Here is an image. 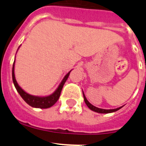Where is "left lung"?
Instances as JSON below:
<instances>
[{
    "instance_id": "left-lung-1",
    "label": "left lung",
    "mask_w": 146,
    "mask_h": 146,
    "mask_svg": "<svg viewBox=\"0 0 146 146\" xmlns=\"http://www.w3.org/2000/svg\"><path fill=\"white\" fill-rule=\"evenodd\" d=\"M83 97H84V100H85V102L86 104H87V106L88 107L89 109H91V110L94 112H96V113H113V112H115L117 110H118L119 109H121V108H117V109H113V110H104V109H101V108H96V107L94 106L91 103L89 102L87 100V99L86 98L84 94H83Z\"/></svg>"
}]
</instances>
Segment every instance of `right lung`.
<instances>
[{
  "mask_svg": "<svg viewBox=\"0 0 146 146\" xmlns=\"http://www.w3.org/2000/svg\"><path fill=\"white\" fill-rule=\"evenodd\" d=\"M71 72V71H70ZM70 72L64 77L62 82H60V84L59 85L58 88L57 90L55 91L52 94L48 96H44V97H38V96H35L30 95V94H27L26 92L23 91V89L18 86L17 82L16 80H15V62L13 64L12 67V80L13 82L15 84V88H16L17 92L20 94L21 97L24 99V101L28 104L30 106L33 107V108H42V109H45V108H49L50 107H52L53 104L56 103V102L58 100L59 97H60V93H61L62 88L64 86V83L66 81L67 78L69 77Z\"/></svg>",
  "mask_w": 146,
  "mask_h": 146,
  "instance_id": "1",
  "label": "right lung"
}]
</instances>
